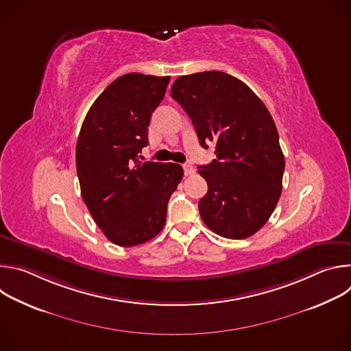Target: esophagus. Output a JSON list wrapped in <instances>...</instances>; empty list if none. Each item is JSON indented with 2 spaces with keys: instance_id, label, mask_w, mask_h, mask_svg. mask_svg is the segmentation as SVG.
Segmentation results:
<instances>
[{
  "instance_id": "obj_1",
  "label": "esophagus",
  "mask_w": 351,
  "mask_h": 351,
  "mask_svg": "<svg viewBox=\"0 0 351 351\" xmlns=\"http://www.w3.org/2000/svg\"><path fill=\"white\" fill-rule=\"evenodd\" d=\"M183 171H184V175H187V176H189V175H193V173L195 172V169H194L190 164H184V165H183Z\"/></svg>"
}]
</instances>
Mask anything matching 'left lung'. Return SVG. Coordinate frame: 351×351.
<instances>
[{"label": "left lung", "instance_id": "left-lung-1", "mask_svg": "<svg viewBox=\"0 0 351 351\" xmlns=\"http://www.w3.org/2000/svg\"><path fill=\"white\" fill-rule=\"evenodd\" d=\"M171 97L190 117L202 147L215 144L217 160L198 167L208 184L198 202L202 219L226 239L253 236L282 193L285 158L269 111L245 83L218 71L178 77Z\"/></svg>", "mask_w": 351, "mask_h": 351}]
</instances>
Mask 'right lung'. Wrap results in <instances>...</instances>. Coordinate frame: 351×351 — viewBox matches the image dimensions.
Instances as JSON below:
<instances>
[{"mask_svg":"<svg viewBox=\"0 0 351 351\" xmlns=\"http://www.w3.org/2000/svg\"><path fill=\"white\" fill-rule=\"evenodd\" d=\"M169 79L119 76L90 107L77 137L82 198L98 228L117 245L143 244L162 230L168 202L183 178L179 164L138 160Z\"/></svg>","mask_w":351,"mask_h":351,"instance_id":"add662e5","label":"right lung"}]
</instances>
